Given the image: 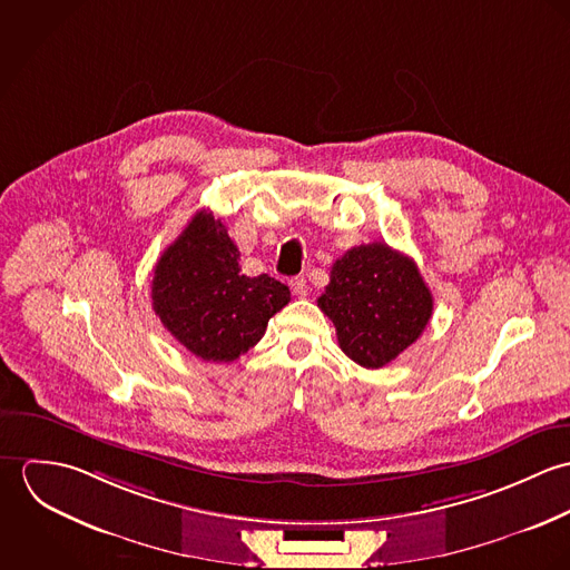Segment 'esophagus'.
<instances>
[{"mask_svg": "<svg viewBox=\"0 0 570 570\" xmlns=\"http://www.w3.org/2000/svg\"><path fill=\"white\" fill-rule=\"evenodd\" d=\"M289 287H292V292H294V296H307L309 294V285H307V281L303 278V276H296V278H292L289 281Z\"/></svg>", "mask_w": 570, "mask_h": 570, "instance_id": "34e87169", "label": "esophagus"}]
</instances>
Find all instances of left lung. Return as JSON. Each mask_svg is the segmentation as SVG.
Returning a JSON list of instances; mask_svg holds the SVG:
<instances>
[{"label": "left lung", "mask_w": 570, "mask_h": 570, "mask_svg": "<svg viewBox=\"0 0 570 570\" xmlns=\"http://www.w3.org/2000/svg\"><path fill=\"white\" fill-rule=\"evenodd\" d=\"M318 307L353 362L382 368L416 342L434 303L410 256L391 245L368 244L351 247L333 263Z\"/></svg>", "instance_id": "1"}]
</instances>
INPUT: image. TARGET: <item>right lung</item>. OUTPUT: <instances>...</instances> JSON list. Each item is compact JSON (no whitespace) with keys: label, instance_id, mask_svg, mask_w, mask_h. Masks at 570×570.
I'll return each mask as SVG.
<instances>
[{"label":"right lung","instance_id":"1","mask_svg":"<svg viewBox=\"0 0 570 570\" xmlns=\"http://www.w3.org/2000/svg\"><path fill=\"white\" fill-rule=\"evenodd\" d=\"M222 219L199 210L156 265L151 298L170 335L206 362H235L289 303V287L245 276Z\"/></svg>","mask_w":570,"mask_h":570}]
</instances>
